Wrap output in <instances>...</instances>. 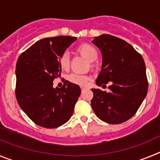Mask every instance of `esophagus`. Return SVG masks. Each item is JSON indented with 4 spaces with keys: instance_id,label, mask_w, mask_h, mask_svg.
Wrapping results in <instances>:
<instances>
[{
    "instance_id": "obj_1",
    "label": "esophagus",
    "mask_w": 160,
    "mask_h": 160,
    "mask_svg": "<svg viewBox=\"0 0 160 160\" xmlns=\"http://www.w3.org/2000/svg\"><path fill=\"white\" fill-rule=\"evenodd\" d=\"M85 89H86V87H81V90H85Z\"/></svg>"
}]
</instances>
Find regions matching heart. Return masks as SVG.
<instances>
[{
    "instance_id": "1",
    "label": "heart",
    "mask_w": 160,
    "mask_h": 160,
    "mask_svg": "<svg viewBox=\"0 0 160 160\" xmlns=\"http://www.w3.org/2000/svg\"><path fill=\"white\" fill-rule=\"evenodd\" d=\"M77 51L90 62H94L98 57V52L95 47L89 43H82L77 47ZM59 67L63 71H68L70 69V58L67 53H64L59 58ZM90 78L87 74L73 73L69 75L68 80L73 84L79 86H87Z\"/></svg>"
}]
</instances>
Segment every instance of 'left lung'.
I'll use <instances>...</instances> for the list:
<instances>
[{
	"instance_id": "1",
	"label": "left lung",
	"mask_w": 160,
	"mask_h": 160,
	"mask_svg": "<svg viewBox=\"0 0 160 160\" xmlns=\"http://www.w3.org/2000/svg\"><path fill=\"white\" fill-rule=\"evenodd\" d=\"M93 43L102 54L98 86L110 83L109 92L91 89V107L98 118L119 124L135 115L148 93V81L142 57L124 40L109 34L95 37Z\"/></svg>"
}]
</instances>
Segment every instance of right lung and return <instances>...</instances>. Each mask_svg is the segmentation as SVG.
<instances>
[{
  "label": "right lung",
  "mask_w": 160,
  "mask_h": 160,
  "mask_svg": "<svg viewBox=\"0 0 160 160\" xmlns=\"http://www.w3.org/2000/svg\"><path fill=\"white\" fill-rule=\"evenodd\" d=\"M77 38L59 36L44 38L31 46L18 58L16 65L17 100L22 111L37 125L56 128L72 116L81 89L66 81L53 88L60 77L59 58Z\"/></svg>",
  "instance_id": "right-lung-1"
}]
</instances>
